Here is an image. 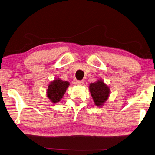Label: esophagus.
<instances>
[{
    "label": "esophagus",
    "mask_w": 155,
    "mask_h": 155,
    "mask_svg": "<svg viewBox=\"0 0 155 155\" xmlns=\"http://www.w3.org/2000/svg\"><path fill=\"white\" fill-rule=\"evenodd\" d=\"M84 84V80H77L75 81V84L77 85H83Z\"/></svg>",
    "instance_id": "obj_1"
}]
</instances>
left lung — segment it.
I'll return each mask as SVG.
<instances>
[{
    "instance_id": "obj_1",
    "label": "left lung",
    "mask_w": 155,
    "mask_h": 155,
    "mask_svg": "<svg viewBox=\"0 0 155 155\" xmlns=\"http://www.w3.org/2000/svg\"><path fill=\"white\" fill-rule=\"evenodd\" d=\"M89 89L95 104L99 107L104 105L109 96L110 89L107 85L102 80H99L90 84Z\"/></svg>"
}]
</instances>
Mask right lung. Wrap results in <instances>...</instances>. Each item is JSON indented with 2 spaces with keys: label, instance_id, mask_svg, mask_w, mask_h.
I'll return each instance as SVG.
<instances>
[{
  "label": "right lung",
  "instance_id": "right-lung-1",
  "mask_svg": "<svg viewBox=\"0 0 155 155\" xmlns=\"http://www.w3.org/2000/svg\"><path fill=\"white\" fill-rule=\"evenodd\" d=\"M70 83L66 81L56 79L49 84L47 89V97L53 104L59 102L66 92Z\"/></svg>",
  "mask_w": 155,
  "mask_h": 155
}]
</instances>
